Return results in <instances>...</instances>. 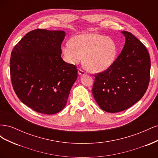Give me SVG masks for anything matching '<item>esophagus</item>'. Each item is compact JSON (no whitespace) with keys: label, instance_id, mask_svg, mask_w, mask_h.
I'll list each match as a JSON object with an SVG mask.
<instances>
[{"label":"esophagus","instance_id":"1","mask_svg":"<svg viewBox=\"0 0 158 158\" xmlns=\"http://www.w3.org/2000/svg\"><path fill=\"white\" fill-rule=\"evenodd\" d=\"M78 74H79V75H80V76H83V75H84V74H85V72H84L83 70L79 69H78Z\"/></svg>","mask_w":158,"mask_h":158}]
</instances>
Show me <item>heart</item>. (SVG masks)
Returning <instances> with one entry per match:
<instances>
[{"mask_svg": "<svg viewBox=\"0 0 158 158\" xmlns=\"http://www.w3.org/2000/svg\"><path fill=\"white\" fill-rule=\"evenodd\" d=\"M66 60L75 64L84 58V65L91 73L107 69L117 56V46L111 38L96 33H86L75 36L71 44L63 47Z\"/></svg>", "mask_w": 158, "mask_h": 158, "instance_id": "heart-1", "label": "heart"}]
</instances>
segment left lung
I'll use <instances>...</instances> for the list:
<instances>
[{
	"label": "left lung",
	"instance_id": "obj_1",
	"mask_svg": "<svg viewBox=\"0 0 158 158\" xmlns=\"http://www.w3.org/2000/svg\"><path fill=\"white\" fill-rule=\"evenodd\" d=\"M125 44L113 64L94 75V99L103 111L117 113L143 97L150 78V58L146 47L132 33L123 31Z\"/></svg>",
	"mask_w": 158,
	"mask_h": 158
}]
</instances>
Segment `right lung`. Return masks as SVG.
Instances as JSON below:
<instances>
[{
    "instance_id": "obj_1",
    "label": "right lung",
    "mask_w": 158,
    "mask_h": 158,
    "mask_svg": "<svg viewBox=\"0 0 158 158\" xmlns=\"http://www.w3.org/2000/svg\"><path fill=\"white\" fill-rule=\"evenodd\" d=\"M64 36L63 31L32 30L12 51L13 89L23 103L37 113L51 114L60 111L77 79L76 66L61 58Z\"/></svg>"
}]
</instances>
